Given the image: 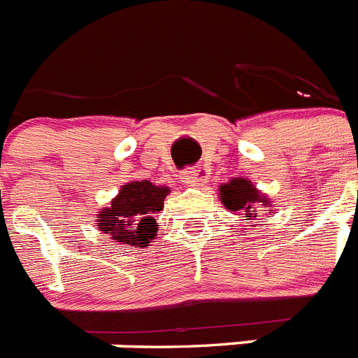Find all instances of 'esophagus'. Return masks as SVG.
Masks as SVG:
<instances>
[{"mask_svg":"<svg viewBox=\"0 0 358 358\" xmlns=\"http://www.w3.org/2000/svg\"><path fill=\"white\" fill-rule=\"evenodd\" d=\"M201 170H185V172L181 173V179L182 182H185V186H188V188H197V186H201Z\"/></svg>","mask_w":358,"mask_h":358,"instance_id":"obj_1","label":"esophagus"}]
</instances>
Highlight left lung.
<instances>
[{
    "mask_svg": "<svg viewBox=\"0 0 358 358\" xmlns=\"http://www.w3.org/2000/svg\"><path fill=\"white\" fill-rule=\"evenodd\" d=\"M218 197L231 213H243L245 217H252L245 220H255V217H258L256 208H265L264 211H268V213L276 211L273 199H268L245 177H233L229 182L218 186Z\"/></svg>",
    "mask_w": 358,
    "mask_h": 358,
    "instance_id": "8db88e82",
    "label": "left lung"
}]
</instances>
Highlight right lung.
I'll use <instances>...</instances> for the list:
<instances>
[{
  "label": "right lung",
  "instance_id": "1",
  "mask_svg": "<svg viewBox=\"0 0 358 358\" xmlns=\"http://www.w3.org/2000/svg\"><path fill=\"white\" fill-rule=\"evenodd\" d=\"M169 186L147 181L125 182L109 206L98 211V229L115 242L131 248H147L157 236L156 213L163 210Z\"/></svg>",
  "mask_w": 358,
  "mask_h": 358
}]
</instances>
